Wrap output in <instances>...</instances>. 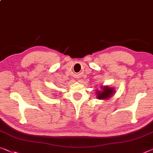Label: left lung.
<instances>
[{
    "instance_id": "left-lung-1",
    "label": "left lung",
    "mask_w": 153,
    "mask_h": 153,
    "mask_svg": "<svg viewBox=\"0 0 153 153\" xmlns=\"http://www.w3.org/2000/svg\"><path fill=\"white\" fill-rule=\"evenodd\" d=\"M101 91H97V97L100 100H107L109 97H112L115 93V90L113 88L109 87L108 86H105L102 87Z\"/></svg>"
}]
</instances>
